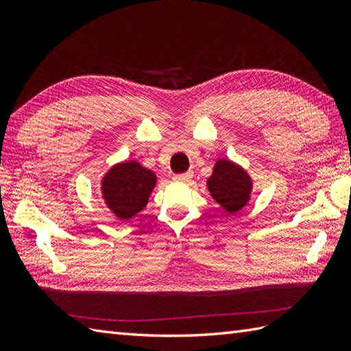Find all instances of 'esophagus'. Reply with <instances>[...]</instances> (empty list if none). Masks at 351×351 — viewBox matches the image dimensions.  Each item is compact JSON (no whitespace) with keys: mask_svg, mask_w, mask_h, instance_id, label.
Masks as SVG:
<instances>
[{"mask_svg":"<svg viewBox=\"0 0 351 351\" xmlns=\"http://www.w3.org/2000/svg\"><path fill=\"white\" fill-rule=\"evenodd\" d=\"M193 176V171H185V173H180V175H175L173 180L175 181H180V182H187L191 180Z\"/></svg>","mask_w":351,"mask_h":351,"instance_id":"obj_1","label":"esophagus"}]
</instances>
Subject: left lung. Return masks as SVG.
Instances as JSON below:
<instances>
[{
    "instance_id": "8db88e82",
    "label": "left lung",
    "mask_w": 351,
    "mask_h": 351,
    "mask_svg": "<svg viewBox=\"0 0 351 351\" xmlns=\"http://www.w3.org/2000/svg\"><path fill=\"white\" fill-rule=\"evenodd\" d=\"M206 184L215 202L230 214L241 210L250 199L252 181L249 175L228 160L215 162Z\"/></svg>"
}]
</instances>
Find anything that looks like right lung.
<instances>
[{
	"instance_id": "obj_1",
	"label": "right lung",
	"mask_w": 351,
	"mask_h": 351,
	"mask_svg": "<svg viewBox=\"0 0 351 351\" xmlns=\"http://www.w3.org/2000/svg\"><path fill=\"white\" fill-rule=\"evenodd\" d=\"M156 182L154 171L140 166L137 161L114 166L102 181L106 204L119 219L128 220L147 204Z\"/></svg>"
}]
</instances>
